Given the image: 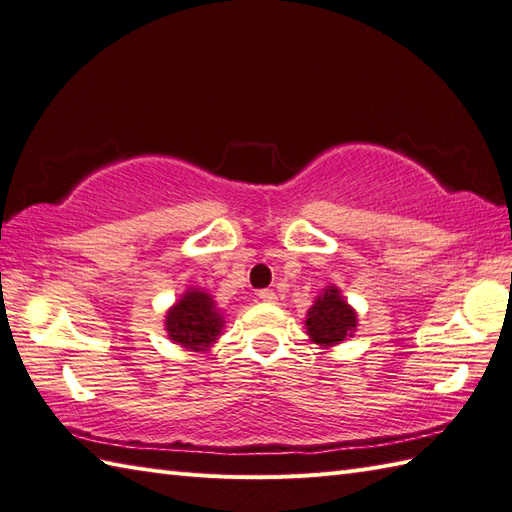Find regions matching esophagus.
Listing matches in <instances>:
<instances>
[{"mask_svg": "<svg viewBox=\"0 0 512 512\" xmlns=\"http://www.w3.org/2000/svg\"><path fill=\"white\" fill-rule=\"evenodd\" d=\"M258 298L263 302H276V291L274 289H260Z\"/></svg>", "mask_w": 512, "mask_h": 512, "instance_id": "1", "label": "esophagus"}]
</instances>
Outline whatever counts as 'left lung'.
Returning <instances> with one entry per match:
<instances>
[{"mask_svg": "<svg viewBox=\"0 0 512 512\" xmlns=\"http://www.w3.org/2000/svg\"><path fill=\"white\" fill-rule=\"evenodd\" d=\"M305 327L309 340L320 344V347H336L356 333L358 314L342 291L336 285L322 289V294L316 296L314 305L309 307L305 316Z\"/></svg>", "mask_w": 512, "mask_h": 512, "instance_id": "1", "label": "left lung"}]
</instances>
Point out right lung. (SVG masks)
<instances>
[{"label":"right lung","mask_w":512,"mask_h":512,"mask_svg":"<svg viewBox=\"0 0 512 512\" xmlns=\"http://www.w3.org/2000/svg\"><path fill=\"white\" fill-rule=\"evenodd\" d=\"M168 338L185 351H210L225 327L223 311L205 289L187 287L165 314Z\"/></svg>","instance_id":"obj_1"}]
</instances>
